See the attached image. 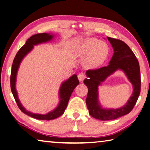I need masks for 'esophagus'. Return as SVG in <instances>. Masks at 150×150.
Listing matches in <instances>:
<instances>
[{"mask_svg": "<svg viewBox=\"0 0 150 150\" xmlns=\"http://www.w3.org/2000/svg\"><path fill=\"white\" fill-rule=\"evenodd\" d=\"M85 78H86L85 75L83 73H79V74L78 75V78L80 82H82Z\"/></svg>", "mask_w": 150, "mask_h": 150, "instance_id": "esophagus-1", "label": "esophagus"}]
</instances>
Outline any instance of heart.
<instances>
[{
  "label": "heart",
  "mask_w": 150,
  "mask_h": 150,
  "mask_svg": "<svg viewBox=\"0 0 150 150\" xmlns=\"http://www.w3.org/2000/svg\"><path fill=\"white\" fill-rule=\"evenodd\" d=\"M110 49L108 44L95 38H88L79 42L76 47V54L78 57L87 55L83 60L84 67L95 69L102 66L108 60Z\"/></svg>",
  "instance_id": "obj_1"
}]
</instances>
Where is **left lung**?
<instances>
[{
  "label": "left lung",
  "mask_w": 150,
  "mask_h": 150,
  "mask_svg": "<svg viewBox=\"0 0 150 150\" xmlns=\"http://www.w3.org/2000/svg\"><path fill=\"white\" fill-rule=\"evenodd\" d=\"M108 39L114 51L109 65L96 70H88L86 72L87 78L83 81L88 88L86 104L89 114L102 121L115 120L129 114L136 104L141 92L140 67L136 55L123 41L109 37ZM117 70L123 71L132 84L133 93L123 107L116 109L104 108L99 101L98 86Z\"/></svg>",
  "instance_id": "8db88e82"
}]
</instances>
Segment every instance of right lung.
I'll use <instances>...</instances> for the list:
<instances>
[{
    "label": "right lung",
    "instance_id": "1",
    "mask_svg": "<svg viewBox=\"0 0 150 150\" xmlns=\"http://www.w3.org/2000/svg\"><path fill=\"white\" fill-rule=\"evenodd\" d=\"M54 36L55 35L52 33H42V34L33 35L30 38L28 39L25 45L18 51L13 62L11 73V92L14 99L16 102L18 108L21 111L27 115L31 116L32 118L37 120H54L63 115L67 108L68 102L72 92L79 83L76 74H73L70 78L62 83L59 91H58V98L60 100L59 103L55 108L52 111L47 112L46 114H38V113H34L28 111L21 104L19 98H18V92L16 88L17 73L21 62L23 60V58L34 49V46L52 41Z\"/></svg>",
    "mask_w": 150,
    "mask_h": 150
}]
</instances>
